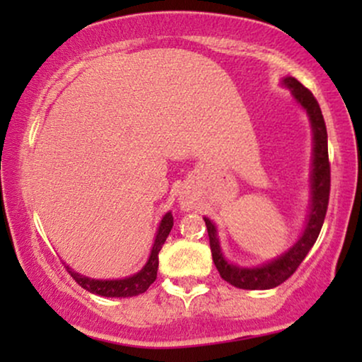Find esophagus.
I'll return each mask as SVG.
<instances>
[{"label": "esophagus", "instance_id": "obj_1", "mask_svg": "<svg viewBox=\"0 0 362 362\" xmlns=\"http://www.w3.org/2000/svg\"><path fill=\"white\" fill-rule=\"evenodd\" d=\"M181 204H182V207H186V209H189V202L187 201H181Z\"/></svg>", "mask_w": 362, "mask_h": 362}]
</instances>
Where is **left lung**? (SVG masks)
Instances as JSON below:
<instances>
[{"label":"left lung","mask_w":362,"mask_h":362,"mask_svg":"<svg viewBox=\"0 0 362 362\" xmlns=\"http://www.w3.org/2000/svg\"><path fill=\"white\" fill-rule=\"evenodd\" d=\"M284 86H286L293 93L296 102L308 113L311 128H313V171H311V209L306 222L305 232L301 234L298 242L291 247L288 252L279 259L269 262V264L255 267V269H242L227 264L222 255L219 239H217L216 226L204 217L207 235H209V245L212 252V260L219 275L227 284L237 288L244 290H269L275 288L288 280L295 270L298 269L305 257L313 244L318 239L321 227H323L326 211H328L329 189H331V168L328 158V133L323 113H321L320 103L313 97L308 88L296 81L293 77H285Z\"/></svg>","instance_id":"left-lung-1"}]
</instances>
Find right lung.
<instances>
[{
	"label": "right lung",
	"instance_id": "right-lung-1",
	"mask_svg": "<svg viewBox=\"0 0 362 362\" xmlns=\"http://www.w3.org/2000/svg\"><path fill=\"white\" fill-rule=\"evenodd\" d=\"M173 229V214L166 212L165 217L161 219L160 229H158L155 244H153L151 255L148 259L146 265L135 274L133 276L123 280H93L88 276H83L81 274H76L72 269L66 267L69 274L74 280L77 281L82 288H86L90 293L100 295V296H110V298H128V296H136L140 293H145L153 281L156 280L158 272V254H160L163 244L166 242V237L170 235Z\"/></svg>",
	"mask_w": 362,
	"mask_h": 362
}]
</instances>
